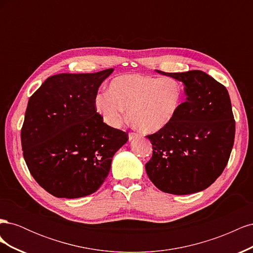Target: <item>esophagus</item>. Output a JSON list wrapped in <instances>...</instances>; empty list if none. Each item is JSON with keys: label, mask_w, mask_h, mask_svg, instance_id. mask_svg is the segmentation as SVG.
Here are the masks:
<instances>
[{"label": "esophagus", "mask_w": 253, "mask_h": 253, "mask_svg": "<svg viewBox=\"0 0 253 253\" xmlns=\"http://www.w3.org/2000/svg\"><path fill=\"white\" fill-rule=\"evenodd\" d=\"M140 135L139 134H137V133H134V132H131L128 134V139L129 140H132V139H134V138H137V137H139Z\"/></svg>", "instance_id": "esophagus-1"}]
</instances>
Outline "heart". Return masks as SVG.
Listing matches in <instances>:
<instances>
[{"instance_id": "b5f03b06", "label": "heart", "mask_w": 253, "mask_h": 253, "mask_svg": "<svg viewBox=\"0 0 253 253\" xmlns=\"http://www.w3.org/2000/svg\"><path fill=\"white\" fill-rule=\"evenodd\" d=\"M183 102L181 83L172 77L124 75L114 78L108 91L95 97V109L112 127L119 126L127 116L143 132L155 133L169 126Z\"/></svg>"}]
</instances>
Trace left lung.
Masks as SVG:
<instances>
[{"instance_id":"1","label":"left lung","mask_w":253,"mask_h":253,"mask_svg":"<svg viewBox=\"0 0 253 253\" xmlns=\"http://www.w3.org/2000/svg\"><path fill=\"white\" fill-rule=\"evenodd\" d=\"M157 72L185 84L187 100L169 126L147 136L153 154L145 171L163 192H200L223 173L231 154L235 120L230 97L223 84L202 71Z\"/></svg>"}]
</instances>
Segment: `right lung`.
Instances as JSON below:
<instances>
[{
	"label": "right lung",
	"instance_id": "right-lung-1",
	"mask_svg": "<svg viewBox=\"0 0 253 253\" xmlns=\"http://www.w3.org/2000/svg\"><path fill=\"white\" fill-rule=\"evenodd\" d=\"M113 71L51 76L29 98L21 129L23 156L36 181L53 196L96 192L128 139L95 109L98 88Z\"/></svg>",
	"mask_w": 253,
	"mask_h": 253
}]
</instances>
